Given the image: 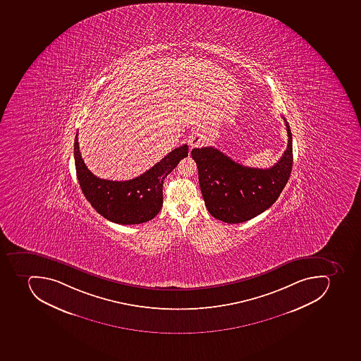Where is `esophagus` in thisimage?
<instances>
[{
  "mask_svg": "<svg viewBox=\"0 0 361 361\" xmlns=\"http://www.w3.org/2000/svg\"><path fill=\"white\" fill-rule=\"evenodd\" d=\"M204 142H205V136L198 133H192V135L189 136V139H188V144H189L191 148L200 147V146L204 144Z\"/></svg>",
  "mask_w": 361,
  "mask_h": 361,
  "instance_id": "obj_1",
  "label": "esophagus"
}]
</instances>
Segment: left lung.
Masks as SVG:
<instances>
[{
  "mask_svg": "<svg viewBox=\"0 0 361 361\" xmlns=\"http://www.w3.org/2000/svg\"><path fill=\"white\" fill-rule=\"evenodd\" d=\"M288 147L269 169L248 168L214 147L193 148L191 156L198 168L200 190L212 216L235 224L254 219L271 207L280 196L291 174L292 133Z\"/></svg>",
  "mask_w": 361,
  "mask_h": 361,
  "instance_id": "obj_1",
  "label": "left lung"
}]
</instances>
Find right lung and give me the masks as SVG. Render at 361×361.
I'll use <instances>...</instances> for the list:
<instances>
[{"instance_id":"1","label":"right lung","mask_w":361,"mask_h":361,"mask_svg":"<svg viewBox=\"0 0 361 361\" xmlns=\"http://www.w3.org/2000/svg\"><path fill=\"white\" fill-rule=\"evenodd\" d=\"M188 156L187 145L176 148L142 176L128 181L99 179L88 170L75 138V164L79 185L86 200L98 214L118 224L148 222L163 205V182Z\"/></svg>"}]
</instances>
